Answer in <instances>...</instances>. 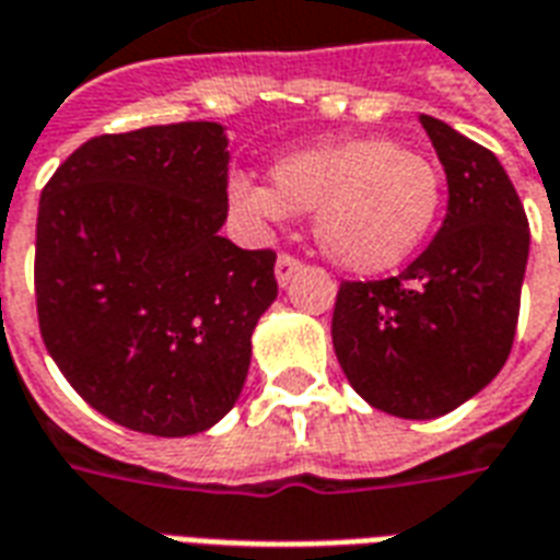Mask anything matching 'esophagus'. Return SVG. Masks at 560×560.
<instances>
[{
    "instance_id": "1",
    "label": "esophagus",
    "mask_w": 560,
    "mask_h": 560,
    "mask_svg": "<svg viewBox=\"0 0 560 560\" xmlns=\"http://www.w3.org/2000/svg\"><path fill=\"white\" fill-rule=\"evenodd\" d=\"M300 269H302V260H296L293 255H279V260H276V281H279L281 288H288Z\"/></svg>"
}]
</instances>
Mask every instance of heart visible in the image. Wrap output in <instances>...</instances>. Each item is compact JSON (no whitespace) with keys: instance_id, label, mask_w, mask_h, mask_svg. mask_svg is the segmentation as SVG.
Wrapping results in <instances>:
<instances>
[{"instance_id":"b5f03b06","label":"heart","mask_w":560,"mask_h":560,"mask_svg":"<svg viewBox=\"0 0 560 560\" xmlns=\"http://www.w3.org/2000/svg\"><path fill=\"white\" fill-rule=\"evenodd\" d=\"M231 201L279 222L314 213V240L347 272L376 276L400 267L428 240L439 217L436 168L383 136L314 144L284 156L269 186L234 180Z\"/></svg>"}]
</instances>
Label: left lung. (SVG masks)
I'll return each mask as SVG.
<instances>
[{
  "label": "left lung",
  "instance_id": "1",
  "mask_svg": "<svg viewBox=\"0 0 560 560\" xmlns=\"http://www.w3.org/2000/svg\"><path fill=\"white\" fill-rule=\"evenodd\" d=\"M418 121L448 177V213L400 276L343 281L332 343L371 407L424 421L466 404L508 362L532 234L495 153L439 118Z\"/></svg>",
  "mask_w": 560,
  "mask_h": 560
}]
</instances>
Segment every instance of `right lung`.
Here are the masks:
<instances>
[{
	"label": "right lung",
	"instance_id": "add662e5",
	"mask_svg": "<svg viewBox=\"0 0 560 560\" xmlns=\"http://www.w3.org/2000/svg\"><path fill=\"white\" fill-rule=\"evenodd\" d=\"M228 136L184 121L97 136L40 192V335L77 395L121 428L192 436L237 404L276 252L234 246Z\"/></svg>",
	"mask_w": 560,
	"mask_h": 560
}]
</instances>
